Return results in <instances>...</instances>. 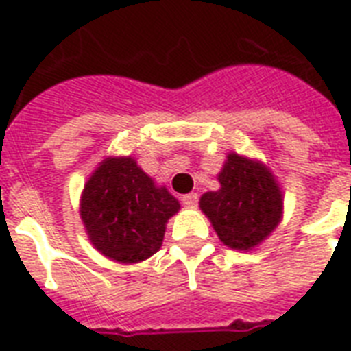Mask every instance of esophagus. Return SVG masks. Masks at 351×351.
Segmentation results:
<instances>
[{
  "label": "esophagus",
  "mask_w": 351,
  "mask_h": 351,
  "mask_svg": "<svg viewBox=\"0 0 351 351\" xmlns=\"http://www.w3.org/2000/svg\"><path fill=\"white\" fill-rule=\"evenodd\" d=\"M181 201L186 208H193L197 204V195L195 193H186V195L181 197Z\"/></svg>",
  "instance_id": "1"
}]
</instances>
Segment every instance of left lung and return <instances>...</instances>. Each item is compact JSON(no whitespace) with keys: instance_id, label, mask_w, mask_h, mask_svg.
<instances>
[{"instance_id":"1","label":"left lung","mask_w":351,"mask_h":351,"mask_svg":"<svg viewBox=\"0 0 351 351\" xmlns=\"http://www.w3.org/2000/svg\"><path fill=\"white\" fill-rule=\"evenodd\" d=\"M217 179L221 188L202 193L199 208L222 244L253 251L282 222V188L267 165L237 152L226 156Z\"/></svg>"}]
</instances>
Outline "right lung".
I'll return each instance as SVG.
<instances>
[{
	"instance_id": "add662e5",
	"label": "right lung",
	"mask_w": 351,
	"mask_h": 351,
	"mask_svg": "<svg viewBox=\"0 0 351 351\" xmlns=\"http://www.w3.org/2000/svg\"><path fill=\"white\" fill-rule=\"evenodd\" d=\"M181 204L145 173L132 156H107L84 184L80 219L106 258L138 263L158 253Z\"/></svg>"
}]
</instances>
